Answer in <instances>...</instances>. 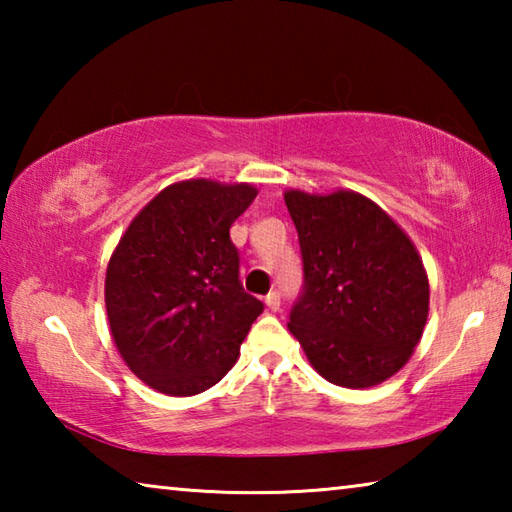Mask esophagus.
I'll return each mask as SVG.
<instances>
[{"label":"esophagus","mask_w":512,"mask_h":512,"mask_svg":"<svg viewBox=\"0 0 512 512\" xmlns=\"http://www.w3.org/2000/svg\"><path fill=\"white\" fill-rule=\"evenodd\" d=\"M266 307L271 311H280V291H271L266 296Z\"/></svg>","instance_id":"34e87169"}]
</instances>
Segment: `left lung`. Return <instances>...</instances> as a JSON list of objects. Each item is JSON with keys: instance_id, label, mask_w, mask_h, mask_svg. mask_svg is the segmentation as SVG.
Masks as SVG:
<instances>
[{"instance_id": "obj_1", "label": "left lung", "mask_w": 512, "mask_h": 512, "mask_svg": "<svg viewBox=\"0 0 512 512\" xmlns=\"http://www.w3.org/2000/svg\"><path fill=\"white\" fill-rule=\"evenodd\" d=\"M284 201L302 257L291 334L336 386L368 388L393 377L409 361L429 314L418 250L361 194L287 192Z\"/></svg>"}]
</instances>
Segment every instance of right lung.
Segmentation results:
<instances>
[{"label": "right lung", "instance_id": "right-lung-1", "mask_svg": "<svg viewBox=\"0 0 512 512\" xmlns=\"http://www.w3.org/2000/svg\"><path fill=\"white\" fill-rule=\"evenodd\" d=\"M250 185L185 180L153 198L110 257L112 339L137 377L167 395L203 393L232 368L262 300L244 291L230 225Z\"/></svg>", "mask_w": 512, "mask_h": 512}]
</instances>
